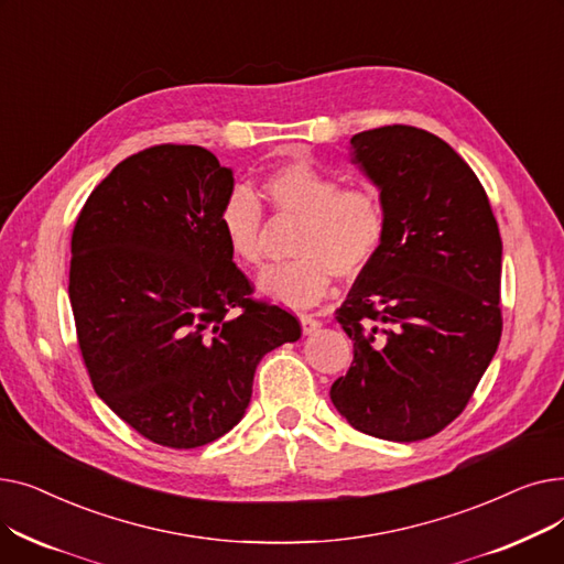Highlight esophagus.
Returning a JSON list of instances; mask_svg holds the SVG:
<instances>
[{"mask_svg": "<svg viewBox=\"0 0 564 564\" xmlns=\"http://www.w3.org/2000/svg\"><path fill=\"white\" fill-rule=\"evenodd\" d=\"M300 322H302V332L304 334H313V332H317L319 329V319L317 317H313V315H300Z\"/></svg>", "mask_w": 564, "mask_h": 564, "instance_id": "1", "label": "esophagus"}]
</instances>
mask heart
I'll use <instances>...</instances> for the list:
<instances>
[{"label": "heart", "mask_w": 564, "mask_h": 564, "mask_svg": "<svg viewBox=\"0 0 564 564\" xmlns=\"http://www.w3.org/2000/svg\"><path fill=\"white\" fill-rule=\"evenodd\" d=\"M262 200L279 219H300L294 260L272 267L260 290L290 306H313L329 294L334 279L357 281L379 258L389 235V213L368 185L340 187V177L306 158H294L260 183ZM219 228L230 256L245 267L264 260V217L258 198L237 187L219 210Z\"/></svg>", "instance_id": "heart-1"}]
</instances>
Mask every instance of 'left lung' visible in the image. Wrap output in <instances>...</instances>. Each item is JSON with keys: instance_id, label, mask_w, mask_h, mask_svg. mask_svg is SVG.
Returning <instances> with one entry per match:
<instances>
[{"instance_id": "8db88e82", "label": "left lung", "mask_w": 564, "mask_h": 564, "mask_svg": "<svg viewBox=\"0 0 564 564\" xmlns=\"http://www.w3.org/2000/svg\"><path fill=\"white\" fill-rule=\"evenodd\" d=\"M351 148L387 205L389 235L336 311L354 361L329 395L354 430L421 441L459 416L496 354L498 224L478 175L436 134L383 126Z\"/></svg>"}]
</instances>
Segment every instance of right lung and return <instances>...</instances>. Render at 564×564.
<instances>
[{"instance_id":"1","label":"right lung","mask_w":564,"mask_h":564,"mask_svg":"<svg viewBox=\"0 0 564 564\" xmlns=\"http://www.w3.org/2000/svg\"><path fill=\"white\" fill-rule=\"evenodd\" d=\"M232 171L200 145L130 155L86 198L70 306L98 398L143 438L205 446L242 421L267 351L302 336L253 300L219 228Z\"/></svg>"}]
</instances>
